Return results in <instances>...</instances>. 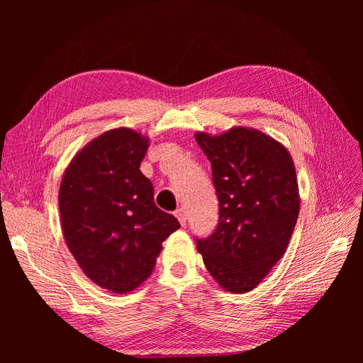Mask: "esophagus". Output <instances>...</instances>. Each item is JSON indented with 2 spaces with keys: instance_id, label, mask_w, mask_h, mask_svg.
Returning a JSON list of instances; mask_svg holds the SVG:
<instances>
[{
  "instance_id": "34e87169",
  "label": "esophagus",
  "mask_w": 363,
  "mask_h": 363,
  "mask_svg": "<svg viewBox=\"0 0 363 363\" xmlns=\"http://www.w3.org/2000/svg\"><path fill=\"white\" fill-rule=\"evenodd\" d=\"M175 213V216H177V219H179V223L184 227L186 225V213H184V211H183V208L182 207H179L177 208V211H175L174 212Z\"/></svg>"
}]
</instances>
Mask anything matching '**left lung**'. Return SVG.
Instances as JSON below:
<instances>
[{
	"mask_svg": "<svg viewBox=\"0 0 363 363\" xmlns=\"http://www.w3.org/2000/svg\"><path fill=\"white\" fill-rule=\"evenodd\" d=\"M212 164L219 223L196 250L216 283L233 294L255 289L283 257L300 212L289 151L250 127L195 133Z\"/></svg>",
	"mask_w": 363,
	"mask_h": 363,
	"instance_id": "1",
	"label": "left lung"
}]
</instances>
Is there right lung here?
<instances>
[{
  "label": "right lung",
  "mask_w": 363,
  "mask_h": 363,
  "mask_svg": "<svg viewBox=\"0 0 363 363\" xmlns=\"http://www.w3.org/2000/svg\"><path fill=\"white\" fill-rule=\"evenodd\" d=\"M148 147L139 131L108 130L77 152L60 182L67 245L86 276L115 294L144 283L162 242L180 228L155 204V188L139 169Z\"/></svg>",
  "instance_id": "add662e5"
}]
</instances>
